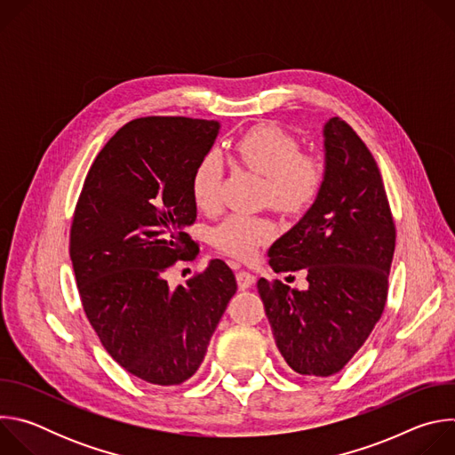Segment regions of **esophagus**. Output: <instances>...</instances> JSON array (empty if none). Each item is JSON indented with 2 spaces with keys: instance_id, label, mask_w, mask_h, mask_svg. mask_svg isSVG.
Here are the masks:
<instances>
[{
  "instance_id": "1",
  "label": "esophagus",
  "mask_w": 455,
  "mask_h": 455,
  "mask_svg": "<svg viewBox=\"0 0 455 455\" xmlns=\"http://www.w3.org/2000/svg\"><path fill=\"white\" fill-rule=\"evenodd\" d=\"M235 279H237L239 290H246V288H250V286L255 283V275H251V274H248V272H244V270L237 272Z\"/></svg>"
}]
</instances>
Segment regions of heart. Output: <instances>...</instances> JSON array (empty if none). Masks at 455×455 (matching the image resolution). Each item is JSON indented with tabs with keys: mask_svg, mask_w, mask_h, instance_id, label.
<instances>
[{
	"mask_svg": "<svg viewBox=\"0 0 455 455\" xmlns=\"http://www.w3.org/2000/svg\"><path fill=\"white\" fill-rule=\"evenodd\" d=\"M237 156L267 178L272 204L286 212H300L316 198L322 183V165L316 158L300 155L288 133L272 124H259L235 142ZM221 160L216 153L202 156L190 176L192 198L200 209H212L220 200ZM272 235L268 221L241 214L228 216L212 232L218 250L248 259Z\"/></svg>",
	"mask_w": 455,
	"mask_h": 455,
	"instance_id": "heart-1",
	"label": "heart"
}]
</instances>
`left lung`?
I'll use <instances>...</instances> for the list:
<instances>
[{
	"instance_id": "1",
	"label": "left lung",
	"mask_w": 455,
	"mask_h": 455,
	"mask_svg": "<svg viewBox=\"0 0 455 455\" xmlns=\"http://www.w3.org/2000/svg\"><path fill=\"white\" fill-rule=\"evenodd\" d=\"M396 228L379 169L351 125H323V178L307 212L268 250L275 272H306L307 288L259 279L275 344L304 376L339 372L379 320Z\"/></svg>"
}]
</instances>
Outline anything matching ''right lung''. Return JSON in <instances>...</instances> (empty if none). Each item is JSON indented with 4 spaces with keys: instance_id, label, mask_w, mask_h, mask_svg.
Segmentation results:
<instances>
[{
    "instance_id": "obj_1",
    "label": "right lung",
    "mask_w": 455,
    "mask_h": 455,
    "mask_svg": "<svg viewBox=\"0 0 455 455\" xmlns=\"http://www.w3.org/2000/svg\"><path fill=\"white\" fill-rule=\"evenodd\" d=\"M220 127L185 116L127 122L97 155L76 207L70 257L84 313L111 358L153 385L198 371L237 290L221 259L185 286L165 279L196 253L185 232L196 221L190 176Z\"/></svg>"
}]
</instances>
